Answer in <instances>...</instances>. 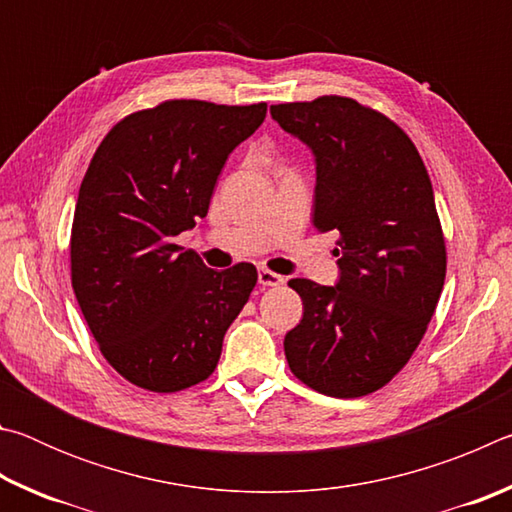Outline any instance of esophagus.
<instances>
[{
	"instance_id": "34e87169",
	"label": "esophagus",
	"mask_w": 512,
	"mask_h": 512,
	"mask_svg": "<svg viewBox=\"0 0 512 512\" xmlns=\"http://www.w3.org/2000/svg\"><path fill=\"white\" fill-rule=\"evenodd\" d=\"M257 277H259V284H262V287H280V284H284V277L273 273V271H268V268H259Z\"/></svg>"
}]
</instances>
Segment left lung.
Instances as JSON below:
<instances>
[{
  "instance_id": "left-lung-1",
  "label": "left lung",
  "mask_w": 512,
  "mask_h": 512,
  "mask_svg": "<svg viewBox=\"0 0 512 512\" xmlns=\"http://www.w3.org/2000/svg\"><path fill=\"white\" fill-rule=\"evenodd\" d=\"M271 115L314 151V228L339 235L336 287L289 280L305 307L284 336L289 368L329 397L375 393L409 363L445 284L427 167L395 121L354 99L277 103Z\"/></svg>"
}]
</instances>
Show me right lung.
Returning <instances> with one entry per match:
<instances>
[{"label":"right lung","instance_id":"obj_1","mask_svg":"<svg viewBox=\"0 0 512 512\" xmlns=\"http://www.w3.org/2000/svg\"><path fill=\"white\" fill-rule=\"evenodd\" d=\"M264 117L266 103L162 101L117 121L85 171L72 287L103 357L144 391L210 377L255 289L253 264L214 271L173 239L207 214L225 160Z\"/></svg>","mask_w":512,"mask_h":512}]
</instances>
